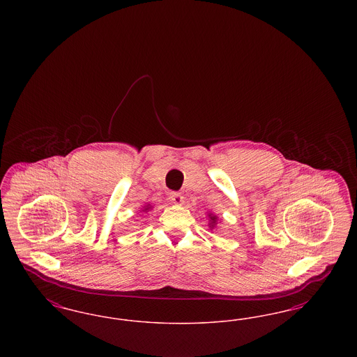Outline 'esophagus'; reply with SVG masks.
Masks as SVG:
<instances>
[{
    "instance_id": "1",
    "label": "esophagus",
    "mask_w": 357,
    "mask_h": 357,
    "mask_svg": "<svg viewBox=\"0 0 357 357\" xmlns=\"http://www.w3.org/2000/svg\"><path fill=\"white\" fill-rule=\"evenodd\" d=\"M169 197H170L172 204H181L183 202V195L181 192H178V191H171Z\"/></svg>"
}]
</instances>
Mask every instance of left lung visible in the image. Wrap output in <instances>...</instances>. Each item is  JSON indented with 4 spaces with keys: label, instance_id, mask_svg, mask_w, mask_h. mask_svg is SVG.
Returning a JSON list of instances; mask_svg holds the SVG:
<instances>
[{
    "label": "left lung",
    "instance_id": "obj_1",
    "mask_svg": "<svg viewBox=\"0 0 357 357\" xmlns=\"http://www.w3.org/2000/svg\"><path fill=\"white\" fill-rule=\"evenodd\" d=\"M210 221H211V223H210L211 227H214V225H215V222H217V217H211V215H210Z\"/></svg>",
    "mask_w": 357,
    "mask_h": 357
}]
</instances>
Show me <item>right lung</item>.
<instances>
[{
    "mask_svg": "<svg viewBox=\"0 0 357 357\" xmlns=\"http://www.w3.org/2000/svg\"><path fill=\"white\" fill-rule=\"evenodd\" d=\"M147 208H149V207H147ZM147 208H146V210H147Z\"/></svg>",
    "mask_w": 357,
    "mask_h": 357,
    "instance_id": "add662e5",
    "label": "right lung"
}]
</instances>
